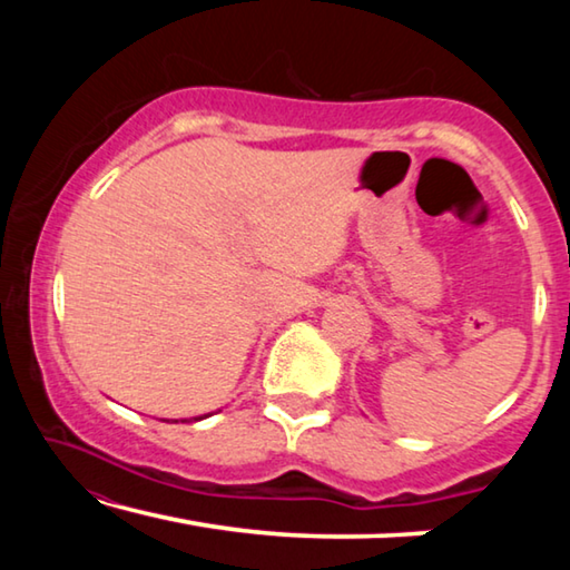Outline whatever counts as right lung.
I'll list each match as a JSON object with an SVG mask.
<instances>
[{
    "label": "right lung",
    "instance_id": "1",
    "mask_svg": "<svg viewBox=\"0 0 570 570\" xmlns=\"http://www.w3.org/2000/svg\"><path fill=\"white\" fill-rule=\"evenodd\" d=\"M198 420H200V417H198Z\"/></svg>",
    "mask_w": 570,
    "mask_h": 570
}]
</instances>
